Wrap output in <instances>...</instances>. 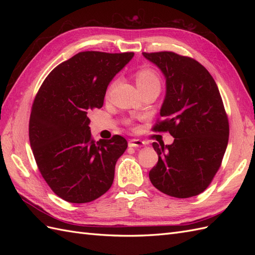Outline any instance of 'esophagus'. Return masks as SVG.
<instances>
[{
  "mask_svg": "<svg viewBox=\"0 0 255 255\" xmlns=\"http://www.w3.org/2000/svg\"><path fill=\"white\" fill-rule=\"evenodd\" d=\"M128 145L133 146V148H139V146L145 145V142L140 140V139H130L128 141Z\"/></svg>",
  "mask_w": 255,
  "mask_h": 255,
  "instance_id": "esophagus-1",
  "label": "esophagus"
}]
</instances>
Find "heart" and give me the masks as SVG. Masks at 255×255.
<instances>
[{
  "mask_svg": "<svg viewBox=\"0 0 255 255\" xmlns=\"http://www.w3.org/2000/svg\"><path fill=\"white\" fill-rule=\"evenodd\" d=\"M136 81H137L138 87H139V89L141 91L153 88V87H159L160 88L159 75L151 67H146V66L141 67L136 73ZM115 83H116V81L111 83L110 87H109L110 90L113 88Z\"/></svg>",
  "mask_w": 255,
  "mask_h": 255,
  "instance_id": "heart-1",
  "label": "heart"
}]
</instances>
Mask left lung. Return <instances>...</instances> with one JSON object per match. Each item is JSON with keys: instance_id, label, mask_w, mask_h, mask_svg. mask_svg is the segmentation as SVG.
<instances>
[{"instance_id": "1", "label": "left lung", "mask_w": 255, "mask_h": 255, "mask_svg": "<svg viewBox=\"0 0 255 255\" xmlns=\"http://www.w3.org/2000/svg\"><path fill=\"white\" fill-rule=\"evenodd\" d=\"M166 79V96L154 130L169 132L171 144L153 142L158 161L150 181L164 194L190 198L203 192L221 165L229 121L217 84L206 69L173 52L142 53Z\"/></svg>"}]
</instances>
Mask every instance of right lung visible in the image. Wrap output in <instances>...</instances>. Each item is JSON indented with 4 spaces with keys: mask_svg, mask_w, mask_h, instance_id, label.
<instances>
[{
    "mask_svg": "<svg viewBox=\"0 0 255 255\" xmlns=\"http://www.w3.org/2000/svg\"><path fill=\"white\" fill-rule=\"evenodd\" d=\"M133 56V52H81L53 69L35 98L30 148L45 182L67 202H91L112 186L128 141L115 135L96 142L88 115L103 106L107 86Z\"/></svg>",
    "mask_w": 255,
    "mask_h": 255,
    "instance_id": "obj_1",
    "label": "right lung"
}]
</instances>
